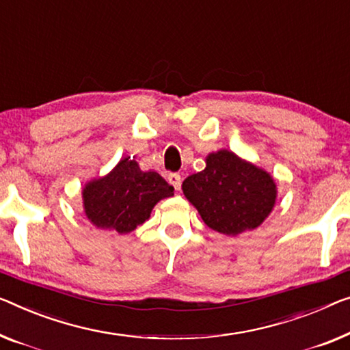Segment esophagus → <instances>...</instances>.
I'll return each instance as SVG.
<instances>
[{"label": "esophagus", "instance_id": "esophagus-1", "mask_svg": "<svg viewBox=\"0 0 350 350\" xmlns=\"http://www.w3.org/2000/svg\"><path fill=\"white\" fill-rule=\"evenodd\" d=\"M168 182L174 187L176 190L180 189V174L179 173H170L168 174Z\"/></svg>", "mask_w": 350, "mask_h": 350}]
</instances>
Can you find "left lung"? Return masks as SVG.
Returning <instances> with one entry per match:
<instances>
[{"label": "left lung", "mask_w": 350, "mask_h": 350, "mask_svg": "<svg viewBox=\"0 0 350 350\" xmlns=\"http://www.w3.org/2000/svg\"><path fill=\"white\" fill-rule=\"evenodd\" d=\"M182 190L206 225L226 236L258 228L276 200L270 174L226 149L208 155L206 168L187 177Z\"/></svg>", "instance_id": "8db88e82"}]
</instances>
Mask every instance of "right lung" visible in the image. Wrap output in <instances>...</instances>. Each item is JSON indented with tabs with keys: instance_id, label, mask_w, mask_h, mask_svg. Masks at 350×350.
<instances>
[{
	"instance_id": "right-lung-1",
	"label": "right lung",
	"mask_w": 350,
	"mask_h": 350,
	"mask_svg": "<svg viewBox=\"0 0 350 350\" xmlns=\"http://www.w3.org/2000/svg\"><path fill=\"white\" fill-rule=\"evenodd\" d=\"M173 195L174 187L159 173L142 171L125 157L108 176L85 187L83 204L92 225L127 234L148 220L160 200Z\"/></svg>"
}]
</instances>
